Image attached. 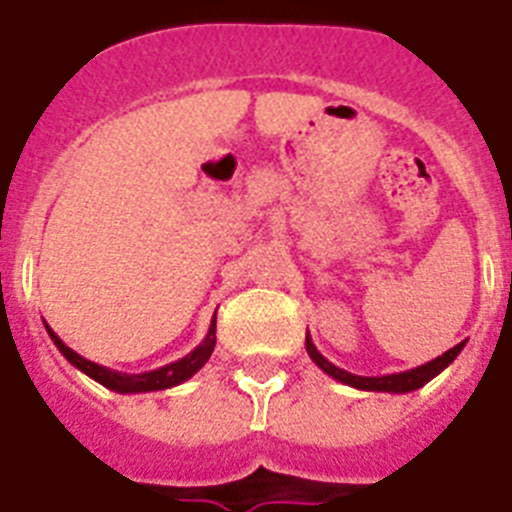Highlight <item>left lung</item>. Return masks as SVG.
Listing matches in <instances>:
<instances>
[{
	"label": "left lung",
	"instance_id": "1",
	"mask_svg": "<svg viewBox=\"0 0 512 512\" xmlns=\"http://www.w3.org/2000/svg\"><path fill=\"white\" fill-rule=\"evenodd\" d=\"M304 346H307L309 359H312V362H315L322 372H328L333 380L343 382V385H351V388H359V390H375V393H411V390L422 388V385H427L432 377L440 375L442 369L448 367L455 356L461 354V349L466 346V341H461L458 346H453V349L445 351L442 356L432 359V362L422 364V367L409 369V372H395V375H382V377L351 375V372H346V369L336 367V364L328 362V359H325V356L315 349V343H312L309 333H307V343H304Z\"/></svg>",
	"mask_w": 512,
	"mask_h": 512
}]
</instances>
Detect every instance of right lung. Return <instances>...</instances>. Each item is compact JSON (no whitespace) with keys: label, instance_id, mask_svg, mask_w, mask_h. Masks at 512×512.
I'll use <instances>...</instances> for the list:
<instances>
[{"label":"right lung","instance_id":"1","mask_svg":"<svg viewBox=\"0 0 512 512\" xmlns=\"http://www.w3.org/2000/svg\"><path fill=\"white\" fill-rule=\"evenodd\" d=\"M46 330H49L51 341L57 343V349L62 351V356L72 364V367H77L80 372H85L88 377H93L96 382H101L103 388L114 390V393H150V390L174 388V385H179V382L190 380L197 369L208 362L210 354H213V346H216V317H213L205 341L200 343L195 351H190V354L184 356V359L166 364V367H161V369H153V372L127 375V372H117V369H106V367H101V364L90 362V359L80 356L77 351H72L70 346H67V343H64L62 338H59L57 333L49 328V325H46Z\"/></svg>","mask_w":512,"mask_h":512}]
</instances>
